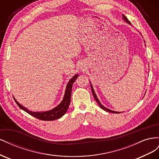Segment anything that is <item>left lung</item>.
<instances>
[{"label": "left lung", "instance_id": "left-lung-1", "mask_svg": "<svg viewBox=\"0 0 159 159\" xmlns=\"http://www.w3.org/2000/svg\"><path fill=\"white\" fill-rule=\"evenodd\" d=\"M122 16H123V20H124L125 21H126L128 24H129V25H131V22H130V21L127 18V17L124 15V14H123ZM91 91H92V93H93V97H94V99H95L96 102H98V105H99V107H100L101 108H102V109H103L104 111H108V112H109V113H121V112L114 111L110 110V109L106 108L105 107H104L102 103H101L99 101V99H98V97H97V95H96V94H95V93L94 89H93V87H92V85H91Z\"/></svg>", "mask_w": 159, "mask_h": 159}]
</instances>
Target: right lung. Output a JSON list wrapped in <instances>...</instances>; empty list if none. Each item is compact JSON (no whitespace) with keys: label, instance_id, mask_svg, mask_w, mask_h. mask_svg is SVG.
<instances>
[{"label":"right lung","instance_id":"1","mask_svg":"<svg viewBox=\"0 0 159 159\" xmlns=\"http://www.w3.org/2000/svg\"><path fill=\"white\" fill-rule=\"evenodd\" d=\"M78 74H75L73 78H72L68 84H67L66 89L65 91V95L63 100L61 102L57 105V107L54 108L52 110L44 112H33L31 111H29L26 107H24L22 105L19 103L17 101L14 99L18 106L25 111L28 114H30L32 116L42 121H53V120H56L57 119L61 118L63 115L66 113L67 110H68L69 105L71 101V88L72 85L74 83L75 80L78 78Z\"/></svg>","mask_w":159,"mask_h":159}]
</instances>
